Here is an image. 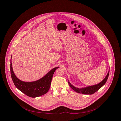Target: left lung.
Masks as SVG:
<instances>
[{
    "mask_svg": "<svg viewBox=\"0 0 121 121\" xmlns=\"http://www.w3.org/2000/svg\"><path fill=\"white\" fill-rule=\"evenodd\" d=\"M109 74V71H108L106 77L104 78L103 81H102L99 83L96 84V85H95L88 86L85 87L78 88V87H75L70 82L69 80H68V83H69V85L72 88V89H73V91H75L76 92L82 93L83 94H92L95 92H96L101 87H102L105 84L108 79Z\"/></svg>",
    "mask_w": 121,
    "mask_h": 121,
    "instance_id": "left-lung-1",
    "label": "left lung"
}]
</instances>
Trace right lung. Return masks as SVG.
I'll return each instance as SVG.
<instances>
[{"mask_svg": "<svg viewBox=\"0 0 121 121\" xmlns=\"http://www.w3.org/2000/svg\"><path fill=\"white\" fill-rule=\"evenodd\" d=\"M10 61L11 76L15 86L26 95L33 98L40 96L48 92L50 87L54 73L59 68V67H56L52 69L39 80L31 82H26L21 81L16 76L13 70L11 58Z\"/></svg>", "mask_w": 121, "mask_h": 121, "instance_id": "obj_1", "label": "right lung"}]
</instances>
